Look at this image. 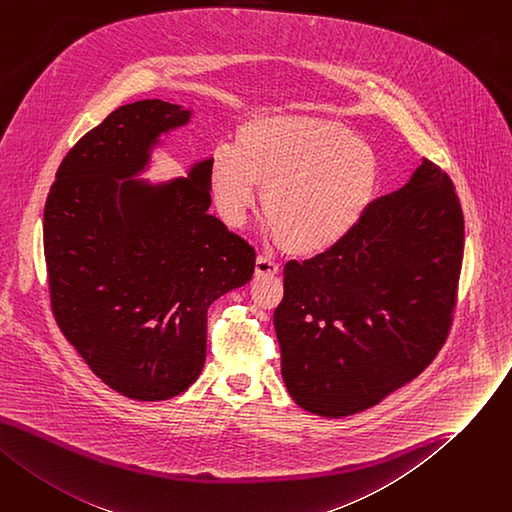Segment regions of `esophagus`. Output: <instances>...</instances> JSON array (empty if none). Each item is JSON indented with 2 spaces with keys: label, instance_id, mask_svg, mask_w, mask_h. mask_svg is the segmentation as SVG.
Returning a JSON list of instances; mask_svg holds the SVG:
<instances>
[{
  "label": "esophagus",
  "instance_id": "obj_1",
  "mask_svg": "<svg viewBox=\"0 0 512 512\" xmlns=\"http://www.w3.org/2000/svg\"><path fill=\"white\" fill-rule=\"evenodd\" d=\"M280 271V263L274 261L271 257H265V255H259L257 261H255V274L265 278V276H276Z\"/></svg>",
  "mask_w": 512,
  "mask_h": 512
}]
</instances>
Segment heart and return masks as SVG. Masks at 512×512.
I'll return each instance as SVG.
<instances>
[{
	"mask_svg": "<svg viewBox=\"0 0 512 512\" xmlns=\"http://www.w3.org/2000/svg\"><path fill=\"white\" fill-rule=\"evenodd\" d=\"M214 206L238 228L261 208L278 245L292 255H319L356 228L379 185L374 152L344 125L296 115L245 123L232 146H218L208 166Z\"/></svg>",
	"mask_w": 512,
	"mask_h": 512,
	"instance_id": "obj_1",
	"label": "heart"
}]
</instances>
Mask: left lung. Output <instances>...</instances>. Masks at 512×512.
I'll use <instances>...</instances> for the list:
<instances>
[{"label": "left lung", "instance_id": "left-lung-1", "mask_svg": "<svg viewBox=\"0 0 512 512\" xmlns=\"http://www.w3.org/2000/svg\"><path fill=\"white\" fill-rule=\"evenodd\" d=\"M461 261L459 197L424 158L344 241L286 263L274 325L292 399L344 418L414 381L451 331Z\"/></svg>", "mask_w": 512, "mask_h": 512}]
</instances>
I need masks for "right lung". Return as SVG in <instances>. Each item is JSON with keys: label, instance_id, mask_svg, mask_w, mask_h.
<instances>
[{"label": "right lung", "instance_id": "right-lung-1", "mask_svg": "<svg viewBox=\"0 0 512 512\" xmlns=\"http://www.w3.org/2000/svg\"><path fill=\"white\" fill-rule=\"evenodd\" d=\"M189 119L158 98L119 107L67 152L45 203L53 317L102 383L138 401L195 383L208 306L255 271V249L208 214L210 158L168 183L133 179Z\"/></svg>", "mask_w": 512, "mask_h": 512}]
</instances>
